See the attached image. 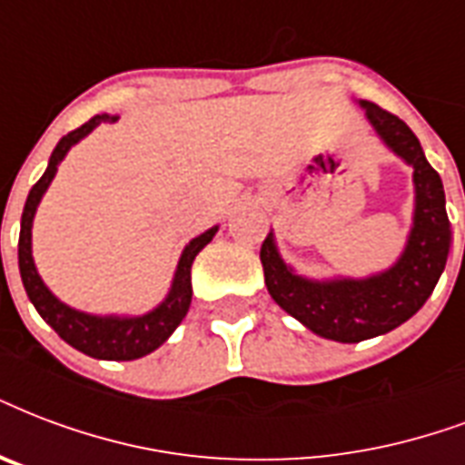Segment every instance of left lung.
<instances>
[{
  "mask_svg": "<svg viewBox=\"0 0 465 465\" xmlns=\"http://www.w3.org/2000/svg\"><path fill=\"white\" fill-rule=\"evenodd\" d=\"M361 106H366L368 122L373 124L382 141L414 168V229L402 258L375 278L312 282L295 275L280 261L272 233L265 236L261 246L265 285L272 300L314 334L341 343L388 334L417 314L437 288L451 246L444 185L437 170L424 158L412 129L373 102L363 99Z\"/></svg>",
  "mask_w": 465,
  "mask_h": 465,
  "instance_id": "8db88e82",
  "label": "left lung"
}]
</instances>
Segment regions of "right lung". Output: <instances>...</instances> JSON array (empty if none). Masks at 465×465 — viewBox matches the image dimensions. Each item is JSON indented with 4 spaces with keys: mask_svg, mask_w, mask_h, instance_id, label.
Instances as JSON below:
<instances>
[{
    "mask_svg": "<svg viewBox=\"0 0 465 465\" xmlns=\"http://www.w3.org/2000/svg\"><path fill=\"white\" fill-rule=\"evenodd\" d=\"M102 122H116V116H92L90 122L83 124L80 129L70 131L67 136L60 138V143L53 151L51 163H48L44 177L31 187L26 204H24V214H21L19 271L28 300L34 302L38 314L55 329V334L63 341L70 343L73 349L83 351V353H87L92 359L134 361L158 349L175 331L177 324L185 319L187 310H190V302H193L190 268H193L194 256L200 253L202 248L207 246L209 241L214 239L217 226L190 241V246L183 251V258L177 263V272L175 280H173V288H170V295L165 297V302L161 307H155L153 312H148L143 317H92V314H84V312L70 310L67 304L55 300L51 295V290L44 285V280L38 278V272H35L34 258H31V224H34L35 207H38V202H41L44 193L51 185L55 170H58V163L65 158V153L70 151L73 143H77L80 138L87 136Z\"/></svg>",
    "mask_w": 465,
    "mask_h": 465,
    "instance_id": "add662e5",
    "label": "right lung"
}]
</instances>
